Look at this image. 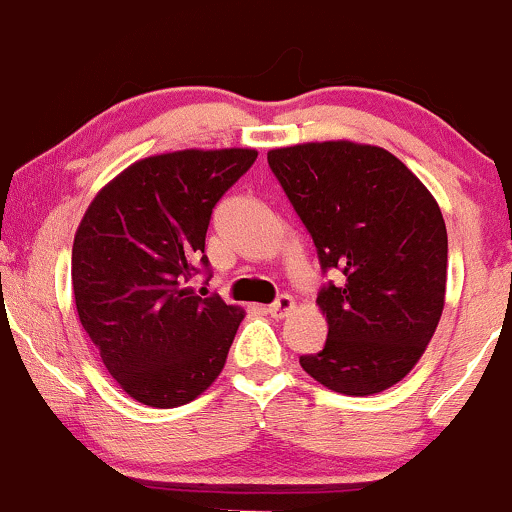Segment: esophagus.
Listing matches in <instances>:
<instances>
[{
  "mask_svg": "<svg viewBox=\"0 0 512 512\" xmlns=\"http://www.w3.org/2000/svg\"><path fill=\"white\" fill-rule=\"evenodd\" d=\"M293 305H296V303H293V298L289 296V293H281V296L276 298L272 305H269L267 313L272 317H286L293 310Z\"/></svg>",
  "mask_w": 512,
  "mask_h": 512,
  "instance_id": "esophagus-1",
  "label": "esophagus"
}]
</instances>
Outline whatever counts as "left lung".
<instances>
[{
  "label": "left lung",
  "mask_w": 512,
  "mask_h": 512,
  "mask_svg": "<svg viewBox=\"0 0 512 512\" xmlns=\"http://www.w3.org/2000/svg\"><path fill=\"white\" fill-rule=\"evenodd\" d=\"M269 168L313 238L317 305L327 342L301 356L310 378L342 395H375L416 366L445 303L448 231L424 182L390 151L313 142L267 154Z\"/></svg>",
  "instance_id": "8db88e82"
}]
</instances>
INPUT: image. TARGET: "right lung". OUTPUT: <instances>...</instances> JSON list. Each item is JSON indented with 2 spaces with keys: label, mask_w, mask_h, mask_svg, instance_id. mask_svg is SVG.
I'll use <instances>...</instances> for the list:
<instances>
[{
  "label": "right lung",
  "mask_w": 512,
  "mask_h": 512,
  "mask_svg": "<svg viewBox=\"0 0 512 512\" xmlns=\"http://www.w3.org/2000/svg\"><path fill=\"white\" fill-rule=\"evenodd\" d=\"M255 158V149L142 158L98 192L79 223L76 313L108 373L137 402L180 407L219 378L243 310L190 284L211 276V211Z\"/></svg>",
  "instance_id": "add662e5"
}]
</instances>
